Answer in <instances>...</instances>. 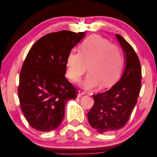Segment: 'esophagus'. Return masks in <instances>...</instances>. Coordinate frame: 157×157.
<instances>
[{
	"mask_svg": "<svg viewBox=\"0 0 157 157\" xmlns=\"http://www.w3.org/2000/svg\"><path fill=\"white\" fill-rule=\"evenodd\" d=\"M86 94V91H80V90H79V91H78V94H77V97H80L81 96H82V95Z\"/></svg>",
	"mask_w": 157,
	"mask_h": 157,
	"instance_id": "obj_1",
	"label": "esophagus"
}]
</instances>
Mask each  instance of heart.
Returning <instances> with one entry per match:
<instances>
[{"instance_id": "heart-1", "label": "heart", "mask_w": 157, "mask_h": 157, "mask_svg": "<svg viewBox=\"0 0 157 157\" xmlns=\"http://www.w3.org/2000/svg\"><path fill=\"white\" fill-rule=\"evenodd\" d=\"M123 63L121 48L100 36L92 35L81 44L79 52L68 54L66 75L73 82H78L89 68V73L82 82L83 87L92 89L101 83L103 87H110L120 77Z\"/></svg>"}]
</instances>
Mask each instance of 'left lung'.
Returning <instances> with one entry per match:
<instances>
[{
	"instance_id": "obj_1",
	"label": "left lung",
	"mask_w": 157,
	"mask_h": 157,
	"mask_svg": "<svg viewBox=\"0 0 157 157\" xmlns=\"http://www.w3.org/2000/svg\"><path fill=\"white\" fill-rule=\"evenodd\" d=\"M116 37L125 53V71L109 90L92 95L94 103L88 113L90 125L100 134L118 131L126 125L141 89L142 69L138 56L122 36Z\"/></svg>"
}]
</instances>
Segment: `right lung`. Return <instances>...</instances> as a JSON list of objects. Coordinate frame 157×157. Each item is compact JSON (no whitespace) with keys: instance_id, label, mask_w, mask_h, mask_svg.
<instances>
[{"instance_id":"obj_1","label":"right lung","mask_w":157,"mask_h":157,"mask_svg":"<svg viewBox=\"0 0 157 157\" xmlns=\"http://www.w3.org/2000/svg\"><path fill=\"white\" fill-rule=\"evenodd\" d=\"M85 32L63 30L44 35L35 43L23 63L17 89L21 111L32 128L50 131L64 117L65 105L77 97L65 77L68 54Z\"/></svg>"}]
</instances>
